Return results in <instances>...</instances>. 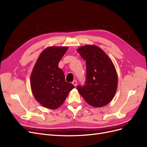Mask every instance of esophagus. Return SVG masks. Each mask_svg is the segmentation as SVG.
Masks as SVG:
<instances>
[{
    "label": "esophagus",
    "instance_id": "34e87169",
    "mask_svg": "<svg viewBox=\"0 0 147 147\" xmlns=\"http://www.w3.org/2000/svg\"><path fill=\"white\" fill-rule=\"evenodd\" d=\"M72 84H74V85L75 86H77V81H76V80H74V81L72 82Z\"/></svg>",
    "mask_w": 147,
    "mask_h": 147
}]
</instances>
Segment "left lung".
<instances>
[{"mask_svg":"<svg viewBox=\"0 0 147 147\" xmlns=\"http://www.w3.org/2000/svg\"><path fill=\"white\" fill-rule=\"evenodd\" d=\"M77 51L86 64L85 84L77 86L79 93L94 107L107 105L113 98L118 85L117 71L112 61L95 45L83 46Z\"/></svg>","mask_w":147,"mask_h":147,"instance_id":"8db88e82","label":"left lung"}]
</instances>
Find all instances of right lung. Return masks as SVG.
Wrapping results in <instances>:
<instances>
[{
  "instance_id": "obj_1",
  "label": "right lung",
  "mask_w": 147,
  "mask_h": 147,
  "mask_svg": "<svg viewBox=\"0 0 147 147\" xmlns=\"http://www.w3.org/2000/svg\"><path fill=\"white\" fill-rule=\"evenodd\" d=\"M68 47H50L40 55L30 76V87L34 97L42 106L56 109L64 103L74 88L66 82L58 64Z\"/></svg>"
}]
</instances>
